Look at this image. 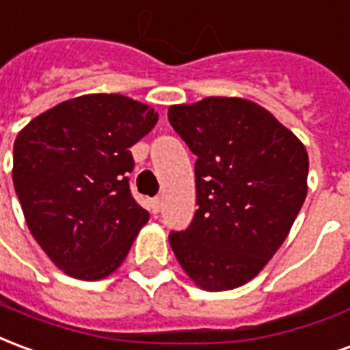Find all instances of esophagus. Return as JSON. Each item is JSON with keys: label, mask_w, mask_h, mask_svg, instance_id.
Segmentation results:
<instances>
[{"label": "esophagus", "mask_w": 350, "mask_h": 350, "mask_svg": "<svg viewBox=\"0 0 350 350\" xmlns=\"http://www.w3.org/2000/svg\"><path fill=\"white\" fill-rule=\"evenodd\" d=\"M161 210V198H152V212L153 213H159Z\"/></svg>", "instance_id": "esophagus-1"}]
</instances>
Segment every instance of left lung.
Returning a JSON list of instances; mask_svg holds the SVG:
<instances>
[{
  "label": "left lung",
  "mask_w": 350,
  "mask_h": 350,
  "mask_svg": "<svg viewBox=\"0 0 350 350\" xmlns=\"http://www.w3.org/2000/svg\"><path fill=\"white\" fill-rule=\"evenodd\" d=\"M168 122L197 155L198 210L168 236L176 258L204 291L245 285L285 242L306 200V146L240 97L172 105Z\"/></svg>",
  "instance_id": "obj_1"
}]
</instances>
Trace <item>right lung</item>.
I'll use <instances>...</instances> for the list:
<instances>
[{"instance_id":"1","label":"right lung","mask_w":350,"mask_h":350,"mask_svg":"<svg viewBox=\"0 0 350 350\" xmlns=\"http://www.w3.org/2000/svg\"><path fill=\"white\" fill-rule=\"evenodd\" d=\"M157 118L120 93H90L59 103L18 133L14 191L29 232L67 275H110L150 219L129 191V148Z\"/></svg>"}]
</instances>
